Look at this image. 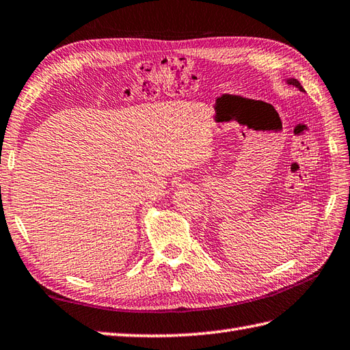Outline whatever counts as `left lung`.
<instances>
[{
	"instance_id": "8db88e82",
	"label": "left lung",
	"mask_w": 350,
	"mask_h": 350,
	"mask_svg": "<svg viewBox=\"0 0 350 350\" xmlns=\"http://www.w3.org/2000/svg\"><path fill=\"white\" fill-rule=\"evenodd\" d=\"M286 83H289V85H292V87L298 88L301 92H304V88H302V85L297 79H293V77H289V79H286Z\"/></svg>"
}]
</instances>
